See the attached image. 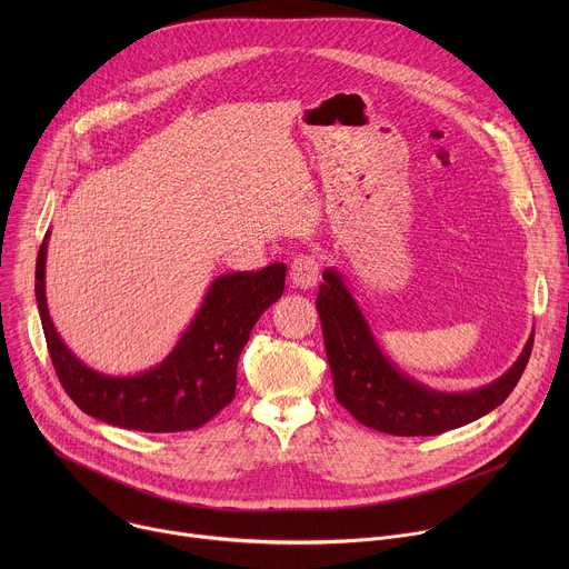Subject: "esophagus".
<instances>
[{
    "label": "esophagus",
    "mask_w": 569,
    "mask_h": 569,
    "mask_svg": "<svg viewBox=\"0 0 569 569\" xmlns=\"http://www.w3.org/2000/svg\"><path fill=\"white\" fill-rule=\"evenodd\" d=\"M290 281L295 288L310 290L319 281V261L312 254H299L290 263Z\"/></svg>",
    "instance_id": "obj_1"
}]
</instances>
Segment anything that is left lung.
Here are the masks:
<instances>
[{
    "mask_svg": "<svg viewBox=\"0 0 569 569\" xmlns=\"http://www.w3.org/2000/svg\"><path fill=\"white\" fill-rule=\"evenodd\" d=\"M317 312L333 373L336 398L367 428L396 437H432L493 412L518 385L533 347L498 380L472 391H437L400 371L378 347L369 321L333 268L321 274Z\"/></svg>",
    "mask_w": 569,
    "mask_h": 569,
    "instance_id": "left-lung-1",
    "label": "left lung"
}]
</instances>
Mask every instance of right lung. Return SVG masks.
Returning a JSON list of instances; mask_svg holds the SVG:
<instances>
[{"instance_id": "obj_1", "label": "right lung", "mask_w": 569, "mask_h": 569, "mask_svg": "<svg viewBox=\"0 0 569 569\" xmlns=\"http://www.w3.org/2000/svg\"><path fill=\"white\" fill-rule=\"evenodd\" d=\"M49 231L36 263V301L49 356L69 398L86 415L126 430L182 432L211 421L236 393V367L254 323L281 295L288 268L213 279L176 349L137 376H106L80 362L60 340L47 308Z\"/></svg>"}]
</instances>
